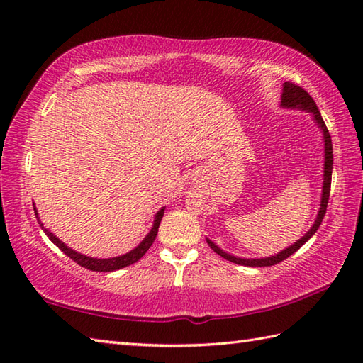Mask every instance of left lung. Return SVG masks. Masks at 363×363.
Here are the masks:
<instances>
[{
  "mask_svg": "<svg viewBox=\"0 0 363 363\" xmlns=\"http://www.w3.org/2000/svg\"><path fill=\"white\" fill-rule=\"evenodd\" d=\"M281 107H282V109H290V111L309 112L312 115L313 123L318 126L320 133L323 135V146H325V162H323V187H321L320 209H318V213H317V218H315V221H313V225L311 226V229L307 230V233L303 237H299L296 242H293L290 246H287V248L274 254V256H269V257H256V259L238 257V256H234V254H229L225 250H221L217 243L212 242L211 238L206 237L207 243H209V246L215 252L220 254L221 257H225L229 262H234V264H237V265L272 267V265L279 264V262L290 257L291 254H295L301 248V246H303L315 233H317L323 218H325V213H326V207H328V201H329V191H330V179H333V165H334L333 140H330L329 130L325 125V121H323V117H321L317 104H315V101H313V98L309 94H307L304 89L295 86V84H291V82H284L282 84Z\"/></svg>",
  "mask_w": 363,
  "mask_h": 363,
  "instance_id": "obj_1",
  "label": "left lung"
}]
</instances>
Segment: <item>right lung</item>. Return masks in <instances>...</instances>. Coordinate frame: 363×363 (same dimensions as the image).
Returning a JSON list of instances; mask_svg holds the SVG:
<instances>
[{"mask_svg":"<svg viewBox=\"0 0 363 363\" xmlns=\"http://www.w3.org/2000/svg\"><path fill=\"white\" fill-rule=\"evenodd\" d=\"M34 211H35V217H37V221L38 225H40V228L43 229V233L50 237V240L57 246V248L60 251H64L68 257L73 259L76 264H79L81 267L84 268H89L91 269V272H104V273H109V272H117V269H121L125 267H129L135 264L137 260H140L145 252L150 250V246L152 245V242L156 240V235H157V230H159V225H160V220L162 217H164V212H165V206L160 207V209L157 211V213L154 215V221H152V228L148 234L145 235L143 240L138 243L134 250H130L129 252L126 254H121V256H117V257H107V259H98V257H90V256H86V254H81L78 251L72 250L70 246H67L62 240H60L59 237L54 235L51 230L46 229L43 226V223L40 221V217H38L37 213V209L34 206Z\"/></svg>","mask_w":363,"mask_h":363,"instance_id":"obj_1","label":"right lung"}]
</instances>
